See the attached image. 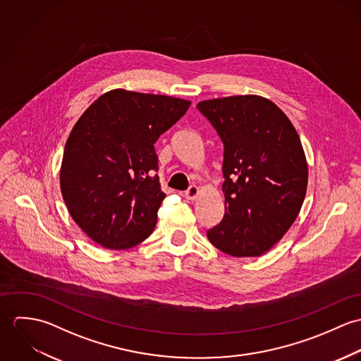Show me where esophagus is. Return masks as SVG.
I'll list each match as a JSON object with an SVG mask.
<instances>
[{"label":"esophagus","mask_w":361,"mask_h":361,"mask_svg":"<svg viewBox=\"0 0 361 361\" xmlns=\"http://www.w3.org/2000/svg\"><path fill=\"white\" fill-rule=\"evenodd\" d=\"M199 188L197 186H190L186 192H185V199H188V200H195L197 196H199Z\"/></svg>","instance_id":"34e87169"}]
</instances>
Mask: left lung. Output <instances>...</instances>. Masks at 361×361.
Here are the masks:
<instances>
[{"mask_svg":"<svg viewBox=\"0 0 361 361\" xmlns=\"http://www.w3.org/2000/svg\"><path fill=\"white\" fill-rule=\"evenodd\" d=\"M224 143L225 214L208 240L233 257H258L292 226L306 197L309 169L283 111L261 96L197 104Z\"/></svg>","mask_w":361,"mask_h":361,"instance_id":"left-lung-1","label":"left lung"}]
</instances>
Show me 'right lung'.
<instances>
[{"mask_svg":"<svg viewBox=\"0 0 361 361\" xmlns=\"http://www.w3.org/2000/svg\"><path fill=\"white\" fill-rule=\"evenodd\" d=\"M189 106L182 99L115 89L75 123L62 157L61 192L93 242L123 250L153 233L165 197L154 143Z\"/></svg>","mask_w":361,"mask_h":361,"instance_id":"obj_1","label":"right lung"}]
</instances>
